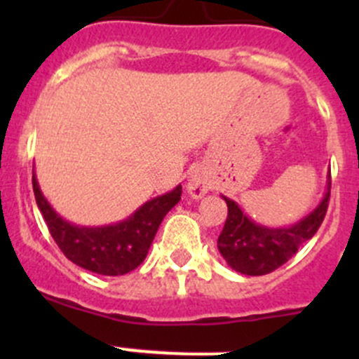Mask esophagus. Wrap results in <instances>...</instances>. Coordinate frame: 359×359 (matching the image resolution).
<instances>
[{
	"mask_svg": "<svg viewBox=\"0 0 359 359\" xmlns=\"http://www.w3.org/2000/svg\"><path fill=\"white\" fill-rule=\"evenodd\" d=\"M210 191V184L206 180L205 173L200 172V170H194L193 173L187 179V193L191 194V198L194 200H200V198L205 196Z\"/></svg>",
	"mask_w": 359,
	"mask_h": 359,
	"instance_id": "34e87169",
	"label": "esophagus"
}]
</instances>
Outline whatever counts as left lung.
<instances>
[{
  "label": "left lung",
  "instance_id": "8db88e82",
  "mask_svg": "<svg viewBox=\"0 0 359 359\" xmlns=\"http://www.w3.org/2000/svg\"><path fill=\"white\" fill-rule=\"evenodd\" d=\"M330 177V175H328ZM227 203V219L217 247L231 269L247 276L273 273L292 259L300 245L316 234L327 215L330 200V180L320 205L299 222L288 227H267L252 220L236 201L222 196Z\"/></svg>",
  "mask_w": 359,
  "mask_h": 359
}]
</instances>
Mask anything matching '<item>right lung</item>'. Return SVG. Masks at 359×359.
I'll use <instances>...</instances> for the list:
<instances>
[{"label": "right lung", "mask_w": 359, "mask_h": 359, "mask_svg": "<svg viewBox=\"0 0 359 359\" xmlns=\"http://www.w3.org/2000/svg\"><path fill=\"white\" fill-rule=\"evenodd\" d=\"M32 189L50 234L64 255L76 266L102 276H121L144 262L159 224L182 194V186H177L170 193L146 201L121 222L86 227L67 222L52 208L39 189L34 172Z\"/></svg>", "instance_id": "right-lung-1"}]
</instances>
